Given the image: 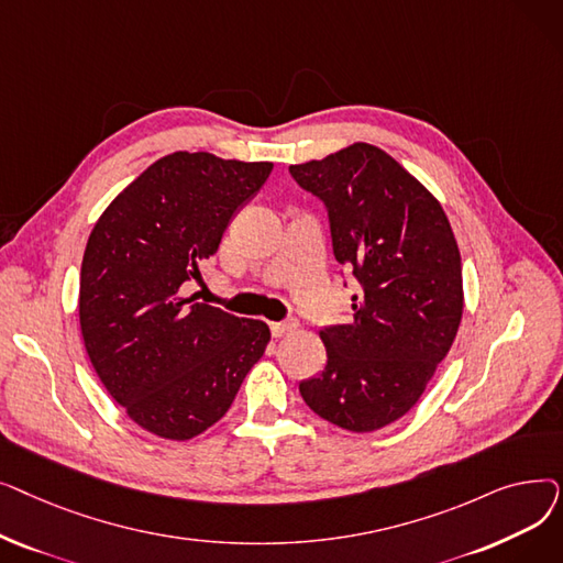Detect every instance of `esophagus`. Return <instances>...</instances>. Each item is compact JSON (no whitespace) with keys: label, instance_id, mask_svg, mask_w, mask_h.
<instances>
[{"label":"esophagus","instance_id":"34e87169","mask_svg":"<svg viewBox=\"0 0 563 563\" xmlns=\"http://www.w3.org/2000/svg\"><path fill=\"white\" fill-rule=\"evenodd\" d=\"M269 327H272L274 338H285V335L297 331V323H294V321H272Z\"/></svg>","mask_w":563,"mask_h":563}]
</instances>
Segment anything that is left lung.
<instances>
[{
	"mask_svg": "<svg viewBox=\"0 0 563 563\" xmlns=\"http://www.w3.org/2000/svg\"><path fill=\"white\" fill-rule=\"evenodd\" d=\"M289 173L329 207L335 260L361 285L351 321L319 331L329 363L301 383V397L346 431L383 429L418 404L456 338V236L438 198L376 145L353 143Z\"/></svg>",
	"mask_w": 563,
	"mask_h": 563,
	"instance_id": "left-lung-1",
	"label": "left lung"
}]
</instances>
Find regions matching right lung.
<instances>
[{
	"instance_id": "add662e5",
	"label": "right lung",
	"mask_w": 563,
	"mask_h": 563,
	"mask_svg": "<svg viewBox=\"0 0 563 563\" xmlns=\"http://www.w3.org/2000/svg\"><path fill=\"white\" fill-rule=\"evenodd\" d=\"M272 162L170 153L118 194L86 242L84 346L107 393L141 429L189 440L219 422L272 331L196 303L185 289Z\"/></svg>"
}]
</instances>
